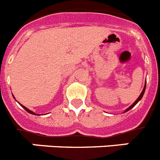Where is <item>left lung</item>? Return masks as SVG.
I'll list each match as a JSON object with an SVG mask.
<instances>
[{
    "instance_id": "8db88e82",
    "label": "left lung",
    "mask_w": 160,
    "mask_h": 160,
    "mask_svg": "<svg viewBox=\"0 0 160 160\" xmlns=\"http://www.w3.org/2000/svg\"><path fill=\"white\" fill-rule=\"evenodd\" d=\"M146 82H147V81L145 82V84H144V87H143V89H142V92H141L140 95L138 96V98H137L136 100H135V102H134V103H132V105H131V106H130V107H128V109H126L125 111H124V112H123V113H125V112H127V111H130V110H131V109H132L133 107H135V106L136 105L137 103L138 102H139V101H140L141 99H142V96H143V94H144V92H145V90H146Z\"/></svg>"
}]
</instances>
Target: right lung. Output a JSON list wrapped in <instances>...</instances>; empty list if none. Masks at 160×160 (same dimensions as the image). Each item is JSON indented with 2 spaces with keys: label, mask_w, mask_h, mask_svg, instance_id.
Listing matches in <instances>:
<instances>
[{
  "label": "right lung",
  "mask_w": 160,
  "mask_h": 160,
  "mask_svg": "<svg viewBox=\"0 0 160 160\" xmlns=\"http://www.w3.org/2000/svg\"><path fill=\"white\" fill-rule=\"evenodd\" d=\"M12 97H13V98H14L13 94H12ZM14 99H15V98H14ZM18 103H19L20 105L22 106V107H23V108H24V109H25V111H27V112H28V113H29V114H34V115H40V114H35V113H34V112H33V111H30V110H29V109H28V108H27V107H25V106L22 105V104H21V103H20V102H18Z\"/></svg>",
  "instance_id": "add662e5"
}]
</instances>
